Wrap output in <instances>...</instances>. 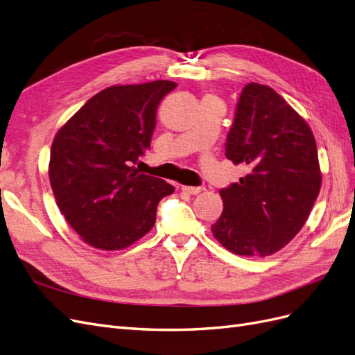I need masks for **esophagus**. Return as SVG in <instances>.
Listing matches in <instances>:
<instances>
[{
    "label": "esophagus",
    "mask_w": 355,
    "mask_h": 355,
    "mask_svg": "<svg viewBox=\"0 0 355 355\" xmlns=\"http://www.w3.org/2000/svg\"><path fill=\"white\" fill-rule=\"evenodd\" d=\"M182 191L188 192V194H192V196H197V194H200V192L204 191V188H201V187H182Z\"/></svg>",
    "instance_id": "obj_1"
}]
</instances>
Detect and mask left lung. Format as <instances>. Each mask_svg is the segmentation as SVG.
Wrapping results in <instances>:
<instances>
[{"label":"left lung","instance_id":"obj_1","mask_svg":"<svg viewBox=\"0 0 355 355\" xmlns=\"http://www.w3.org/2000/svg\"><path fill=\"white\" fill-rule=\"evenodd\" d=\"M225 155L249 170L219 191L213 237L240 256H270L304 227L321 188L317 145L306 121L275 90L243 89Z\"/></svg>","mask_w":355,"mask_h":355}]
</instances>
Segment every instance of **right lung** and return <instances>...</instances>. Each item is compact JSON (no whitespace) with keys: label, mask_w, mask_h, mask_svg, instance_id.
I'll use <instances>...</instances> for the list:
<instances>
[{"label":"right lung","mask_w":355,"mask_h":355,"mask_svg":"<svg viewBox=\"0 0 355 355\" xmlns=\"http://www.w3.org/2000/svg\"><path fill=\"white\" fill-rule=\"evenodd\" d=\"M158 80L111 85L62 125L51 144L49 178L58 206L83 241L121 250L155 223L166 180L132 166L149 148L158 103L176 87Z\"/></svg>","instance_id":"obj_1"}]
</instances>
